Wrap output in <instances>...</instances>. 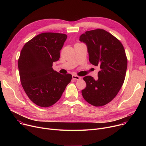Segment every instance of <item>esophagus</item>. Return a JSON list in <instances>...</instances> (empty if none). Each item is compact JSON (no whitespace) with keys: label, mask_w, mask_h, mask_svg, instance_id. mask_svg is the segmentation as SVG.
Segmentation results:
<instances>
[{"label":"esophagus","mask_w":146,"mask_h":146,"mask_svg":"<svg viewBox=\"0 0 146 146\" xmlns=\"http://www.w3.org/2000/svg\"><path fill=\"white\" fill-rule=\"evenodd\" d=\"M72 78H73V79L77 80H81V77L78 76H76V75H73Z\"/></svg>","instance_id":"1"}]
</instances>
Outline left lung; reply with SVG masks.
<instances>
[{"instance_id": "obj_1", "label": "left lung", "mask_w": 146, "mask_h": 146, "mask_svg": "<svg viewBox=\"0 0 146 146\" xmlns=\"http://www.w3.org/2000/svg\"><path fill=\"white\" fill-rule=\"evenodd\" d=\"M79 40L87 45L90 63L100 68L98 79L90 76L83 78L87 86L81 91L82 95L92 106H104L115 97L124 82L125 51L119 40L103 29L87 31Z\"/></svg>"}]
</instances>
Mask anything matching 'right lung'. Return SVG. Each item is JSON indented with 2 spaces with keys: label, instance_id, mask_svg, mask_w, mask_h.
<instances>
[{
  "label": "right lung",
  "instance_id": "right-lung-1",
  "mask_svg": "<svg viewBox=\"0 0 146 146\" xmlns=\"http://www.w3.org/2000/svg\"><path fill=\"white\" fill-rule=\"evenodd\" d=\"M67 35L52 32L34 37L24 45L18 61L22 86L36 105L47 108L61 97L70 82V74H61L53 70Z\"/></svg>",
  "mask_w": 146,
  "mask_h": 146
}]
</instances>
